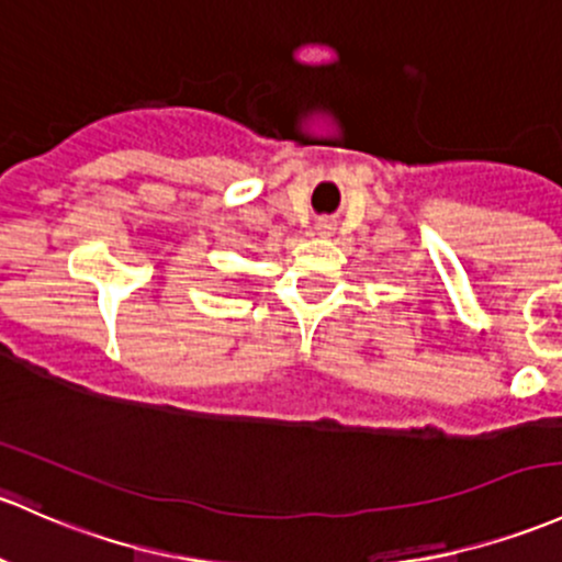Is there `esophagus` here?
Masks as SVG:
<instances>
[{
    "label": "esophagus",
    "mask_w": 562,
    "mask_h": 562,
    "mask_svg": "<svg viewBox=\"0 0 562 562\" xmlns=\"http://www.w3.org/2000/svg\"><path fill=\"white\" fill-rule=\"evenodd\" d=\"M317 232H321V234H330V223H317Z\"/></svg>",
    "instance_id": "esophagus-1"
}]
</instances>
